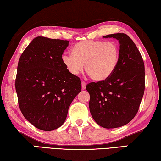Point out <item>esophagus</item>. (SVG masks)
<instances>
[{"instance_id": "1", "label": "esophagus", "mask_w": 161, "mask_h": 161, "mask_svg": "<svg viewBox=\"0 0 161 161\" xmlns=\"http://www.w3.org/2000/svg\"><path fill=\"white\" fill-rule=\"evenodd\" d=\"M82 90H85V87H86V83H85V82L84 81H82Z\"/></svg>"}]
</instances>
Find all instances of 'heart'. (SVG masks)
I'll list each match as a JSON object with an SVG mask.
<instances>
[{
    "mask_svg": "<svg viewBox=\"0 0 161 161\" xmlns=\"http://www.w3.org/2000/svg\"><path fill=\"white\" fill-rule=\"evenodd\" d=\"M119 47L115 42L83 40L75 44L71 53H64L61 60L67 71L76 76L85 69L92 79L103 81L109 78L119 64Z\"/></svg>",
    "mask_w": 161,
    "mask_h": 161,
    "instance_id": "b5f03b06",
    "label": "heart"
}]
</instances>
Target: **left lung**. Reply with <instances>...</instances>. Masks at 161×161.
<instances>
[{
	"mask_svg": "<svg viewBox=\"0 0 161 161\" xmlns=\"http://www.w3.org/2000/svg\"><path fill=\"white\" fill-rule=\"evenodd\" d=\"M119 41L120 58L113 74L106 80L90 83V111L95 122L106 129L126 125L138 111L145 92V64L136 45L129 36H103Z\"/></svg>",
	"mask_w": 161,
	"mask_h": 161,
	"instance_id": "left-lung-1",
	"label": "left lung"
}]
</instances>
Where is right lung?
Here are the masks:
<instances>
[{"label": "right lung", "instance_id": "1", "mask_svg": "<svg viewBox=\"0 0 161 161\" xmlns=\"http://www.w3.org/2000/svg\"><path fill=\"white\" fill-rule=\"evenodd\" d=\"M69 41L35 37L19 58L15 80L23 115L37 129L51 131L66 120L72 101L81 91V81L61 60Z\"/></svg>", "mask_w": 161, "mask_h": 161}]
</instances>
